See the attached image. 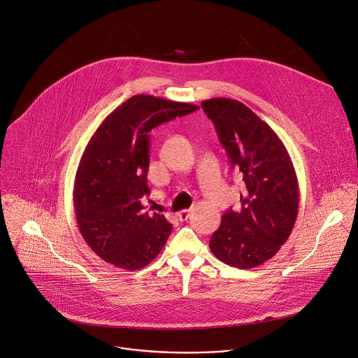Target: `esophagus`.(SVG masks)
Segmentation results:
<instances>
[{
    "mask_svg": "<svg viewBox=\"0 0 358 358\" xmlns=\"http://www.w3.org/2000/svg\"><path fill=\"white\" fill-rule=\"evenodd\" d=\"M189 213H191V209H182L177 213V216L180 220H187L189 217Z\"/></svg>",
    "mask_w": 358,
    "mask_h": 358,
    "instance_id": "34e87169",
    "label": "esophagus"
}]
</instances>
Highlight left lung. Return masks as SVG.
<instances>
[{
  "mask_svg": "<svg viewBox=\"0 0 358 358\" xmlns=\"http://www.w3.org/2000/svg\"><path fill=\"white\" fill-rule=\"evenodd\" d=\"M231 169L242 177L239 210L223 213L209 248L236 268H255L277 255L298 216V178L277 134L245 103L230 98L202 101Z\"/></svg>",
  "mask_w": 358,
  "mask_h": 358,
  "instance_id": "1",
  "label": "left lung"
}]
</instances>
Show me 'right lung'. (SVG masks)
Listing matches in <instances>:
<instances>
[{
  "label": "right lung",
  "mask_w": 358,
  "mask_h": 358,
  "mask_svg": "<svg viewBox=\"0 0 358 358\" xmlns=\"http://www.w3.org/2000/svg\"><path fill=\"white\" fill-rule=\"evenodd\" d=\"M199 106L138 94L112 110L91 136L77 169L74 210L81 236L103 262L139 270L164 248L173 226L145 210L150 131Z\"/></svg>",
  "instance_id": "obj_1"
}]
</instances>
